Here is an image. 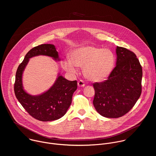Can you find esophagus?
I'll use <instances>...</instances> for the list:
<instances>
[{
    "label": "esophagus",
    "mask_w": 156,
    "mask_h": 156,
    "mask_svg": "<svg viewBox=\"0 0 156 156\" xmlns=\"http://www.w3.org/2000/svg\"><path fill=\"white\" fill-rule=\"evenodd\" d=\"M84 85H85V84H84V82L83 81V80H79L78 81V86H80V87H84Z\"/></svg>",
    "instance_id": "34e87169"
}]
</instances>
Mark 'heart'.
<instances>
[{"label":"heart","mask_w":156,"mask_h":156,"mask_svg":"<svg viewBox=\"0 0 156 156\" xmlns=\"http://www.w3.org/2000/svg\"><path fill=\"white\" fill-rule=\"evenodd\" d=\"M69 60L62 62L64 70L70 73L76 72V67L83 68L84 76L90 81L101 82L106 80L112 72L115 57L109 49L86 46L73 50Z\"/></svg>","instance_id":"b5f03b06"}]
</instances>
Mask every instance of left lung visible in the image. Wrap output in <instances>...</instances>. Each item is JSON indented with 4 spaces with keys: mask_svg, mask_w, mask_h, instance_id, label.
I'll return each instance as SVG.
<instances>
[{
    "mask_svg": "<svg viewBox=\"0 0 156 156\" xmlns=\"http://www.w3.org/2000/svg\"><path fill=\"white\" fill-rule=\"evenodd\" d=\"M116 54V66L107 80L93 84V105L100 115L107 118H119L128 113L142 90V67L135 54L119 46Z\"/></svg>",
    "mask_w": 156,
    "mask_h": 156,
    "instance_id": "left-lung-1",
    "label": "left lung"
}]
</instances>
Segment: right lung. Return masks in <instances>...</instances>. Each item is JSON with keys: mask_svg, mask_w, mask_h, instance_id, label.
Instances as JSON below:
<instances>
[{"mask_svg": "<svg viewBox=\"0 0 156 156\" xmlns=\"http://www.w3.org/2000/svg\"><path fill=\"white\" fill-rule=\"evenodd\" d=\"M47 55L60 60L58 52L53 44H44L31 49L25 55L16 73L14 91L16 99L36 120L42 122L55 120L62 117L72 104L73 93L77 89V81H69L58 75L53 86L40 95L32 96L24 90L22 75L30 58L37 55Z\"/></svg>", "mask_w": 156, "mask_h": 156, "instance_id": "add662e5", "label": "right lung"}]
</instances>
